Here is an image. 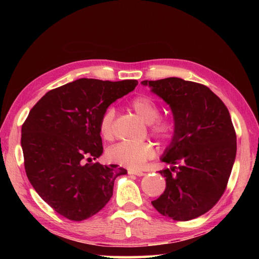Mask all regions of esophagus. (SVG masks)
<instances>
[{"label":"esophagus","mask_w":259,"mask_h":259,"mask_svg":"<svg viewBox=\"0 0 259 259\" xmlns=\"http://www.w3.org/2000/svg\"><path fill=\"white\" fill-rule=\"evenodd\" d=\"M128 174L129 175H135V176H138V177H142V176H144V175H145L143 171H138V170H129Z\"/></svg>","instance_id":"obj_1"}]
</instances>
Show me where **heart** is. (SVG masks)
I'll use <instances>...</instances> for the list:
<instances>
[{
  "mask_svg": "<svg viewBox=\"0 0 259 259\" xmlns=\"http://www.w3.org/2000/svg\"><path fill=\"white\" fill-rule=\"evenodd\" d=\"M130 107L140 119L151 125V131L155 137L162 140L172 138L175 134L174 121L168 117H159V106L151 97L138 96L131 100ZM114 119H115V111L112 107L107 108L100 117L99 131L105 139H111L113 137ZM154 153V147L150 143H120L107 151V159L113 163L137 169L140 168L146 160L151 159Z\"/></svg>",
  "mask_w": 259,
  "mask_h": 259,
  "instance_id": "heart-1",
  "label": "heart"
}]
</instances>
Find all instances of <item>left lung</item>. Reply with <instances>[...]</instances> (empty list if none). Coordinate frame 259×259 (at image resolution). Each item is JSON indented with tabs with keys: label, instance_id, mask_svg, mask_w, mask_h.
<instances>
[{
	"label": "left lung",
	"instance_id": "1",
	"mask_svg": "<svg viewBox=\"0 0 259 259\" xmlns=\"http://www.w3.org/2000/svg\"><path fill=\"white\" fill-rule=\"evenodd\" d=\"M169 105L175 134L161 161L165 190L153 207L174 221H191L221 199L236 155V135L230 112L208 87L166 77L142 81Z\"/></svg>",
	"mask_w": 259,
	"mask_h": 259
}]
</instances>
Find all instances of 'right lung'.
Returning a JSON list of instances; mask_svg holds the SVG:
<instances>
[{
	"label": "right lung",
	"instance_id": "1",
	"mask_svg": "<svg viewBox=\"0 0 259 259\" xmlns=\"http://www.w3.org/2000/svg\"><path fill=\"white\" fill-rule=\"evenodd\" d=\"M137 80L78 78L47 93L21 126L25 170L34 190L61 216L80 222L100 211L114 181L126 170L103 165L99 120L109 105L128 95Z\"/></svg>",
	"mask_w": 259,
	"mask_h": 259
}]
</instances>
